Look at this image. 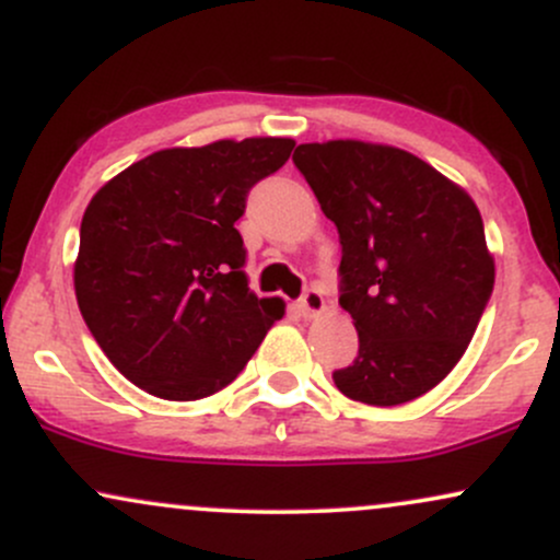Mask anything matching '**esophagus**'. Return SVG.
I'll return each instance as SVG.
<instances>
[{"mask_svg":"<svg viewBox=\"0 0 560 560\" xmlns=\"http://www.w3.org/2000/svg\"><path fill=\"white\" fill-rule=\"evenodd\" d=\"M298 307H300V313L305 318L318 316V313L324 311V294H320V289L307 287L305 292H302V298L298 300Z\"/></svg>","mask_w":560,"mask_h":560,"instance_id":"obj_1","label":"esophagus"}]
</instances>
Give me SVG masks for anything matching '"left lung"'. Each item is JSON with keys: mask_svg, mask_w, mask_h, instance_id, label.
<instances>
[{"mask_svg": "<svg viewBox=\"0 0 560 560\" xmlns=\"http://www.w3.org/2000/svg\"><path fill=\"white\" fill-rule=\"evenodd\" d=\"M292 160L342 244L339 305L358 355L334 384L378 408L416 400L460 361L492 298L477 205L395 147L339 139L300 144Z\"/></svg>", "mask_w": 560, "mask_h": 560, "instance_id": "8db88e82", "label": "left lung"}]
</instances>
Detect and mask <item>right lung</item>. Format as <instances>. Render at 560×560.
Instances as JSON below:
<instances>
[{"label": "right lung", "instance_id": "add662e5", "mask_svg": "<svg viewBox=\"0 0 560 560\" xmlns=\"http://www.w3.org/2000/svg\"><path fill=\"white\" fill-rule=\"evenodd\" d=\"M292 147L268 137L163 150L92 197L75 300L96 345L139 389L163 400L213 395L284 316L281 300L249 292L234 223Z\"/></svg>", "mask_w": 560, "mask_h": 560}]
</instances>
